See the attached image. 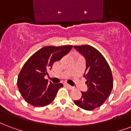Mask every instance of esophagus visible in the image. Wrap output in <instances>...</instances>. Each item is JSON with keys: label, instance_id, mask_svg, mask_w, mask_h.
Here are the masks:
<instances>
[{"label": "esophagus", "instance_id": "obj_1", "mask_svg": "<svg viewBox=\"0 0 131 131\" xmlns=\"http://www.w3.org/2000/svg\"><path fill=\"white\" fill-rule=\"evenodd\" d=\"M64 85H65L67 88H68L69 90H73V89H74V88H73V87L71 86V85H69V84H67V83H65V84H64Z\"/></svg>", "mask_w": 131, "mask_h": 131}]
</instances>
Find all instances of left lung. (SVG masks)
Returning a JSON list of instances; mask_svg holds the SVG:
<instances>
[{"mask_svg": "<svg viewBox=\"0 0 131 131\" xmlns=\"http://www.w3.org/2000/svg\"><path fill=\"white\" fill-rule=\"evenodd\" d=\"M74 48L84 56L86 69L84 77L87 81V92H82L79 100L74 101L78 107L92 110L100 107L109 97L113 88V78L110 66L102 54L89 45L75 46Z\"/></svg>", "mask_w": 131, "mask_h": 131, "instance_id": "1", "label": "left lung"}]
</instances>
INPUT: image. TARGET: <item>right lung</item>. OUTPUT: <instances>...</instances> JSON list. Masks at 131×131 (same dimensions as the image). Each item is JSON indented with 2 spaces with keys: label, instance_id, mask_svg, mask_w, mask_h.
I'll return each instance as SVG.
<instances>
[{
  "label": "right lung",
  "instance_id": "add662e5",
  "mask_svg": "<svg viewBox=\"0 0 131 131\" xmlns=\"http://www.w3.org/2000/svg\"><path fill=\"white\" fill-rule=\"evenodd\" d=\"M73 46H45L34 53L27 60L18 75L17 86L26 102L35 107L50 104L56 97L62 83L48 82V75L53 63L60 60L71 51Z\"/></svg>",
  "mask_w": 131,
  "mask_h": 131
}]
</instances>
